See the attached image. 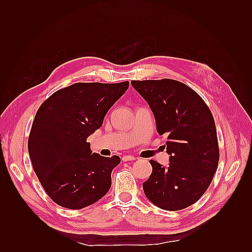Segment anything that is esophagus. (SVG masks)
Segmentation results:
<instances>
[{"label": "esophagus", "mask_w": 252, "mask_h": 252, "mask_svg": "<svg viewBox=\"0 0 252 252\" xmlns=\"http://www.w3.org/2000/svg\"><path fill=\"white\" fill-rule=\"evenodd\" d=\"M136 159H137L136 157L131 156V155H129V156H123L122 157L123 161H133V160H136Z\"/></svg>", "instance_id": "1"}]
</instances>
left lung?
<instances>
[{"label":"left lung","mask_w":252,"mask_h":252,"mask_svg":"<svg viewBox=\"0 0 252 252\" xmlns=\"http://www.w3.org/2000/svg\"><path fill=\"white\" fill-rule=\"evenodd\" d=\"M131 84L151 107L159 134L168 137L169 165L149 161L153 172L143 183L145 196L163 210L189 207L208 189L220 158L211 111L194 90L175 80Z\"/></svg>","instance_id":"8db88e82"}]
</instances>
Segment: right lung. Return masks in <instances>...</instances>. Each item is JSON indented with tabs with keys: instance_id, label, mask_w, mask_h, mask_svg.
I'll list each match as a JSON object with an SVG mask.
<instances>
[{
	"instance_id": "1",
	"label": "right lung",
	"mask_w": 252,
	"mask_h": 252,
	"mask_svg": "<svg viewBox=\"0 0 252 252\" xmlns=\"http://www.w3.org/2000/svg\"><path fill=\"white\" fill-rule=\"evenodd\" d=\"M127 89V81L74 83L51 95L37 109L28 152L41 185L57 205L78 210L109 190L111 171L120 157L92 153L87 140Z\"/></svg>"
}]
</instances>
